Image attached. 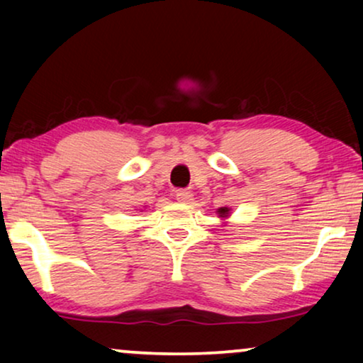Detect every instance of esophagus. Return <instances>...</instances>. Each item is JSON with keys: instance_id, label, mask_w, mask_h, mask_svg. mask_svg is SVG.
I'll list each match as a JSON object with an SVG mask.
<instances>
[{"instance_id": "esophagus-1", "label": "esophagus", "mask_w": 363, "mask_h": 363, "mask_svg": "<svg viewBox=\"0 0 363 363\" xmlns=\"http://www.w3.org/2000/svg\"><path fill=\"white\" fill-rule=\"evenodd\" d=\"M191 191H188V190H177V200L178 201H182V203H186V201H190L191 200Z\"/></svg>"}]
</instances>
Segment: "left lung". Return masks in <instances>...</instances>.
Instances as JSON below:
<instances>
[{
	"label": "left lung",
	"mask_w": 363,
	"mask_h": 363,
	"mask_svg": "<svg viewBox=\"0 0 363 363\" xmlns=\"http://www.w3.org/2000/svg\"><path fill=\"white\" fill-rule=\"evenodd\" d=\"M218 215H220L221 218H226L228 215H230V210H228V208H220V210H218Z\"/></svg>",
	"instance_id": "8db88e82"
}]
</instances>
